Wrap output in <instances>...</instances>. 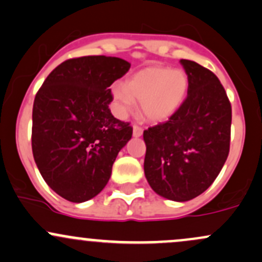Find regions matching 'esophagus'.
<instances>
[{
    "instance_id": "obj_1",
    "label": "esophagus",
    "mask_w": 262,
    "mask_h": 262,
    "mask_svg": "<svg viewBox=\"0 0 262 262\" xmlns=\"http://www.w3.org/2000/svg\"><path fill=\"white\" fill-rule=\"evenodd\" d=\"M142 134H143V128H142V126L134 124L133 125V136L136 137V138H139V137H142Z\"/></svg>"
}]
</instances>
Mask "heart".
Here are the masks:
<instances>
[{"label": "heart", "instance_id": "obj_1", "mask_svg": "<svg viewBox=\"0 0 262 262\" xmlns=\"http://www.w3.org/2000/svg\"><path fill=\"white\" fill-rule=\"evenodd\" d=\"M188 88L189 79L184 71L153 66L129 77L124 85H116L113 96L122 113L139 102L146 119L163 122L182 107Z\"/></svg>", "mask_w": 262, "mask_h": 262}]
</instances>
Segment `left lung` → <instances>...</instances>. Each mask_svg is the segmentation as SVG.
<instances>
[{"label":"left lung","mask_w":262,"mask_h":262,"mask_svg":"<svg viewBox=\"0 0 262 262\" xmlns=\"http://www.w3.org/2000/svg\"><path fill=\"white\" fill-rule=\"evenodd\" d=\"M188 97L166 122L143 133L144 173L160 196L188 201L214 183L230 150L231 104L219 78L196 62L182 59Z\"/></svg>","instance_id":"left-lung-1"}]
</instances>
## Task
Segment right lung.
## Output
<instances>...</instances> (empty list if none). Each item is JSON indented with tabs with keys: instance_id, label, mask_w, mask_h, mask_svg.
<instances>
[{
	"instance_id": "right-lung-1",
	"label": "right lung",
	"mask_w": 262,
	"mask_h": 262,
	"mask_svg": "<svg viewBox=\"0 0 262 262\" xmlns=\"http://www.w3.org/2000/svg\"><path fill=\"white\" fill-rule=\"evenodd\" d=\"M130 63L85 56L57 66L33 102L32 151L45 182L59 196L83 203L107 185L120 149L133 134L113 117L111 87Z\"/></svg>"
}]
</instances>
